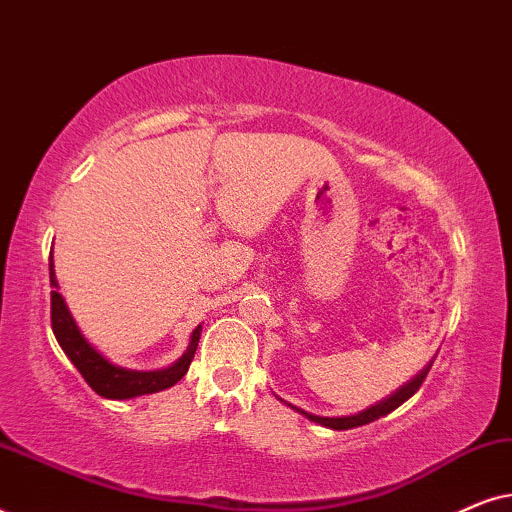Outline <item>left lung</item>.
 I'll return each mask as SVG.
<instances>
[{
	"mask_svg": "<svg viewBox=\"0 0 512 512\" xmlns=\"http://www.w3.org/2000/svg\"><path fill=\"white\" fill-rule=\"evenodd\" d=\"M429 370H431V363L422 370V373H419V375L415 377V380L405 384V387H403L401 391H396V394L389 396L387 401H382V403L373 405V408L359 412V415H352V417H317V415H310V412H305V410H298V408H296V410L303 412V415H305L307 419H312V422H317V424H321V426H328V429H335V431L356 429V426L370 424V422H375V419L389 415L391 410H396L398 405L408 401V398H410L412 394H417V389L422 387V382L426 380V375H429Z\"/></svg>",
	"mask_w": 512,
	"mask_h": 512,
	"instance_id": "left-lung-1",
	"label": "left lung"
}]
</instances>
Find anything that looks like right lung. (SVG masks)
Masks as SVG:
<instances>
[{
  "mask_svg": "<svg viewBox=\"0 0 512 512\" xmlns=\"http://www.w3.org/2000/svg\"><path fill=\"white\" fill-rule=\"evenodd\" d=\"M48 270H51V326L55 333V340L62 347V352L67 354V359L74 363L76 370L83 375V380L88 382V387L104 398H135L142 394H156V391L170 389L177 384L181 377L188 373L195 349H198L200 340V326L195 328L191 335V345H188L186 354L174 363V366L165 370H153V373H142V370H125L118 368L114 363H109L104 356L93 349V345L83 338L79 326L69 314L65 300L58 291H55V272H53V256L48 261Z\"/></svg>",
  "mask_w": 512,
  "mask_h": 512,
  "instance_id": "1",
  "label": "right lung"
}]
</instances>
